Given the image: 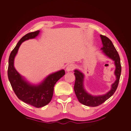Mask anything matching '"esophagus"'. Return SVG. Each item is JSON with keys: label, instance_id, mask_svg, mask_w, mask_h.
<instances>
[{"label": "esophagus", "instance_id": "esophagus-1", "mask_svg": "<svg viewBox=\"0 0 131 131\" xmlns=\"http://www.w3.org/2000/svg\"><path fill=\"white\" fill-rule=\"evenodd\" d=\"M74 68H75V66L73 65V64H69V65L67 66V67H66V71H68V72H70V71L73 70Z\"/></svg>", "mask_w": 131, "mask_h": 131}]
</instances>
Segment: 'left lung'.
Here are the masks:
<instances>
[{"instance_id":"left-lung-1","label":"left lung","mask_w":131,"mask_h":131,"mask_svg":"<svg viewBox=\"0 0 131 131\" xmlns=\"http://www.w3.org/2000/svg\"><path fill=\"white\" fill-rule=\"evenodd\" d=\"M100 37L103 43V47L101 49L102 51L106 56L115 62L116 66L115 75L116 80L112 85L111 90L106 94L100 96H93L88 93L84 88V74L77 69L74 70L75 81L74 89L75 94L80 103L88 106H97L101 105L112 96L117 89L122 72L120 57L112 42L108 37L104 35H100Z\"/></svg>"}]
</instances>
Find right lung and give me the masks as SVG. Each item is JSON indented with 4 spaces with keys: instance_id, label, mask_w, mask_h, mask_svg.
<instances>
[{
    "instance_id": "obj_1",
    "label": "right lung",
    "mask_w": 131,
    "mask_h": 131,
    "mask_svg": "<svg viewBox=\"0 0 131 131\" xmlns=\"http://www.w3.org/2000/svg\"><path fill=\"white\" fill-rule=\"evenodd\" d=\"M39 32V30L29 32L20 39L9 55L8 67L9 81L16 96L24 103L36 108L44 106L50 102L54 85L65 74V70L62 69L47 75L39 84L33 85L28 82L15 69L14 59L20 45L26 40L35 38Z\"/></svg>"
}]
</instances>
